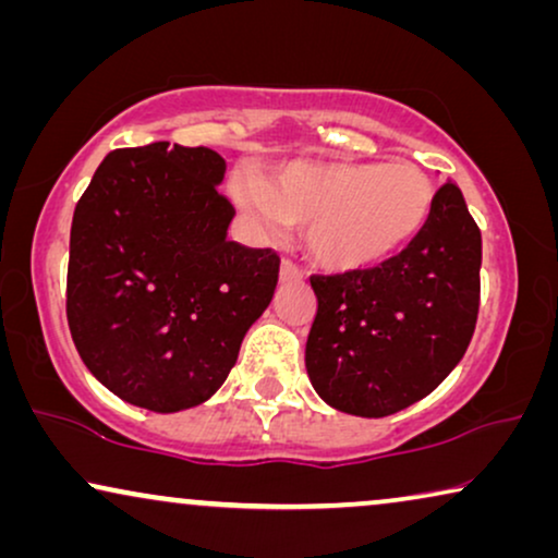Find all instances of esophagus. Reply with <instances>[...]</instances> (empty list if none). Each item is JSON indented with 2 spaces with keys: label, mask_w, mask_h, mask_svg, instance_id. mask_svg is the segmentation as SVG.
I'll return each instance as SVG.
<instances>
[{
  "label": "esophagus",
  "mask_w": 558,
  "mask_h": 558,
  "mask_svg": "<svg viewBox=\"0 0 558 558\" xmlns=\"http://www.w3.org/2000/svg\"><path fill=\"white\" fill-rule=\"evenodd\" d=\"M302 277V269L296 266L292 258H281V266H279V279L287 281V279H300Z\"/></svg>",
  "instance_id": "34e87169"
}]
</instances>
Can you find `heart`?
Returning <instances> with one entry per match:
<instances>
[{
  "mask_svg": "<svg viewBox=\"0 0 558 558\" xmlns=\"http://www.w3.org/2000/svg\"><path fill=\"white\" fill-rule=\"evenodd\" d=\"M434 182L414 165L292 162L266 187L233 182V197L262 228H307L310 258L332 274L368 271L414 243L434 210Z\"/></svg>",
  "mask_w": 558,
  "mask_h": 558,
  "instance_id": "1",
  "label": "heart"
}]
</instances>
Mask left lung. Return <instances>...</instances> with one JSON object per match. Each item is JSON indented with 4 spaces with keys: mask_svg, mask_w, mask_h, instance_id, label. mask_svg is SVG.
Instances as JSON below:
<instances>
[{
    "mask_svg": "<svg viewBox=\"0 0 558 558\" xmlns=\"http://www.w3.org/2000/svg\"><path fill=\"white\" fill-rule=\"evenodd\" d=\"M483 235L454 182L434 195L422 235L391 262L312 274L307 373L332 409L388 416L429 396L468 350L480 310Z\"/></svg>",
    "mask_w": 558,
    "mask_h": 558,
    "instance_id": "1",
    "label": "left lung"
}]
</instances>
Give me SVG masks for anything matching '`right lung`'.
<instances>
[{"mask_svg": "<svg viewBox=\"0 0 558 558\" xmlns=\"http://www.w3.org/2000/svg\"><path fill=\"white\" fill-rule=\"evenodd\" d=\"M223 172L208 147L113 149L75 205L68 327L86 368L134 407L208 401L277 289V251L226 239Z\"/></svg>", "mask_w": 558, "mask_h": 558, "instance_id": "add662e5", "label": "right lung"}]
</instances>
